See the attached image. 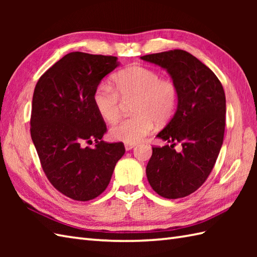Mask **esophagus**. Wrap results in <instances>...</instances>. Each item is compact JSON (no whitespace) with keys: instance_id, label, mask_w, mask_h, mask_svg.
<instances>
[{"instance_id":"1","label":"esophagus","mask_w":257,"mask_h":257,"mask_svg":"<svg viewBox=\"0 0 257 257\" xmlns=\"http://www.w3.org/2000/svg\"><path fill=\"white\" fill-rule=\"evenodd\" d=\"M136 147V145L135 144H125L124 145V148H125V150H132V149H134Z\"/></svg>"}]
</instances>
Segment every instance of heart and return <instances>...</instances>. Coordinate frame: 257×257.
Wrapping results in <instances>:
<instances>
[{
    "mask_svg": "<svg viewBox=\"0 0 257 257\" xmlns=\"http://www.w3.org/2000/svg\"><path fill=\"white\" fill-rule=\"evenodd\" d=\"M112 81L114 88L100 84L92 94L96 110L106 121L112 122L119 117L120 98H136V114L119 120L110 128L114 140L136 144L151 133L155 121L163 124L172 118L178 105V87L171 79L160 78L155 69L133 65L114 74Z\"/></svg>",
    "mask_w": 257,
    "mask_h": 257,
    "instance_id": "heart-1",
    "label": "heart"
}]
</instances>
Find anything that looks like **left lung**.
Segmentation results:
<instances>
[{"label": "left lung", "instance_id": "left-lung-1", "mask_svg": "<svg viewBox=\"0 0 257 257\" xmlns=\"http://www.w3.org/2000/svg\"><path fill=\"white\" fill-rule=\"evenodd\" d=\"M167 69L178 87V108L158 138L170 145L152 147L148 181L166 199L198 190L215 165L224 138V89L212 70L190 53L173 50L141 56ZM180 145V151L174 149Z\"/></svg>", "mask_w": 257, "mask_h": 257}]
</instances>
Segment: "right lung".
<instances>
[{
    "mask_svg": "<svg viewBox=\"0 0 257 257\" xmlns=\"http://www.w3.org/2000/svg\"><path fill=\"white\" fill-rule=\"evenodd\" d=\"M118 65L114 56L69 53L41 76L33 94L31 137L43 171L76 201L100 195L124 154L122 143L101 140L107 127L92 101L96 87Z\"/></svg>",
    "mask_w": 257,
    "mask_h": 257,
    "instance_id": "obj_1",
    "label": "right lung"
}]
</instances>
